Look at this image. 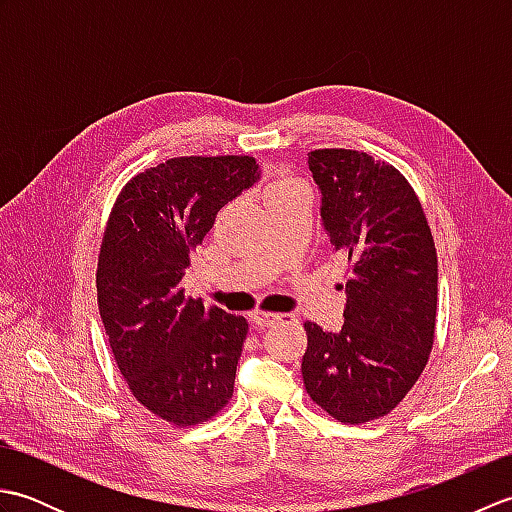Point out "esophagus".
I'll return each mask as SVG.
<instances>
[{
  "instance_id": "obj_1",
  "label": "esophagus",
  "mask_w": 512,
  "mask_h": 512,
  "mask_svg": "<svg viewBox=\"0 0 512 512\" xmlns=\"http://www.w3.org/2000/svg\"><path fill=\"white\" fill-rule=\"evenodd\" d=\"M290 319H292V314H284V312L279 314V312H262V310H257V312L250 314V323H253L255 328H262V330L273 328V325L290 321Z\"/></svg>"
}]
</instances>
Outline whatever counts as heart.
Returning a JSON list of instances; mask_svg holds the SVG:
<instances>
[{
    "label": "heart",
    "mask_w": 512,
    "mask_h": 512,
    "mask_svg": "<svg viewBox=\"0 0 512 512\" xmlns=\"http://www.w3.org/2000/svg\"><path fill=\"white\" fill-rule=\"evenodd\" d=\"M297 184H299V182H297L295 178L281 176V178H277L273 184H270L268 191H266V198H273V195H277V193H281V191H286V189L297 187Z\"/></svg>",
    "instance_id": "obj_1"
}]
</instances>
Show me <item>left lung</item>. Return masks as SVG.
Instances as JSON below:
<instances>
[{"instance_id":"obj_1","label":"left lung","mask_w":512,"mask_h":512,"mask_svg":"<svg viewBox=\"0 0 512 512\" xmlns=\"http://www.w3.org/2000/svg\"><path fill=\"white\" fill-rule=\"evenodd\" d=\"M312 180L332 250L347 257L345 323L308 321L301 374L334 420L385 416L416 383L436 334L438 255L418 195L398 169L363 151L314 149Z\"/></svg>"}]
</instances>
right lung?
<instances>
[{
    "label": "right lung",
    "mask_w": 512,
    "mask_h": 512,
    "mask_svg": "<svg viewBox=\"0 0 512 512\" xmlns=\"http://www.w3.org/2000/svg\"><path fill=\"white\" fill-rule=\"evenodd\" d=\"M259 180L250 156H184L125 184L103 235L96 292L114 361L140 405L178 427L233 396L248 321L180 281L217 211Z\"/></svg>",
    "instance_id": "obj_1"
}]
</instances>
